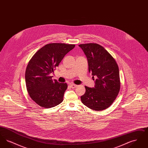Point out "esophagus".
Masks as SVG:
<instances>
[{"label":"esophagus","instance_id":"obj_1","mask_svg":"<svg viewBox=\"0 0 148 148\" xmlns=\"http://www.w3.org/2000/svg\"><path fill=\"white\" fill-rule=\"evenodd\" d=\"M77 86V85L74 84H71V87L72 89H74Z\"/></svg>","mask_w":148,"mask_h":148}]
</instances>
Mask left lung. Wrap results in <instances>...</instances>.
<instances>
[{
    "label": "left lung",
    "instance_id": "8db88e82",
    "mask_svg": "<svg viewBox=\"0 0 148 148\" xmlns=\"http://www.w3.org/2000/svg\"><path fill=\"white\" fill-rule=\"evenodd\" d=\"M87 58L89 71L95 80L94 88H85L81 96L83 104L92 110L100 111L112 104L120 89L119 71L115 60L109 52L96 43L80 44Z\"/></svg>",
    "mask_w": 148,
    "mask_h": 148
}]
</instances>
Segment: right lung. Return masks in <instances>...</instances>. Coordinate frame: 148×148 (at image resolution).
<instances>
[{"mask_svg":"<svg viewBox=\"0 0 148 148\" xmlns=\"http://www.w3.org/2000/svg\"><path fill=\"white\" fill-rule=\"evenodd\" d=\"M75 46L65 43L47 44L29 62L25 74L26 87L30 97L38 105L50 108L63 101L67 84L52 80L50 74Z\"/></svg>","mask_w":148,"mask_h":148,"instance_id":"obj_1","label":"right lung"}]
</instances>
